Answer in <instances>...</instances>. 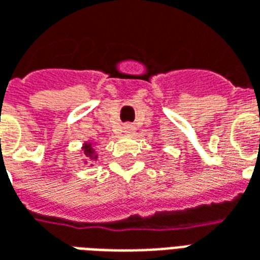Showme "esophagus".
Listing matches in <instances>:
<instances>
[{
	"label": "esophagus",
	"mask_w": 260,
	"mask_h": 260,
	"mask_svg": "<svg viewBox=\"0 0 260 260\" xmlns=\"http://www.w3.org/2000/svg\"><path fill=\"white\" fill-rule=\"evenodd\" d=\"M135 131H136V128L134 126V125H131V124H125L124 125L125 135H134V134H135Z\"/></svg>",
	"instance_id": "34e87169"
}]
</instances>
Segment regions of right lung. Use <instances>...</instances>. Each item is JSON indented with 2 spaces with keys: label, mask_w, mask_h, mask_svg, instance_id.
<instances>
[{
  "label": "right lung",
  "mask_w": 260,
  "mask_h": 260,
  "mask_svg": "<svg viewBox=\"0 0 260 260\" xmlns=\"http://www.w3.org/2000/svg\"><path fill=\"white\" fill-rule=\"evenodd\" d=\"M96 143H93L91 141H86L83 142V145L80 147V156H82V163L83 164H89L93 166L94 161H97L99 158V154L96 152Z\"/></svg>",
  "instance_id": "right-lung-1"
}]
</instances>
